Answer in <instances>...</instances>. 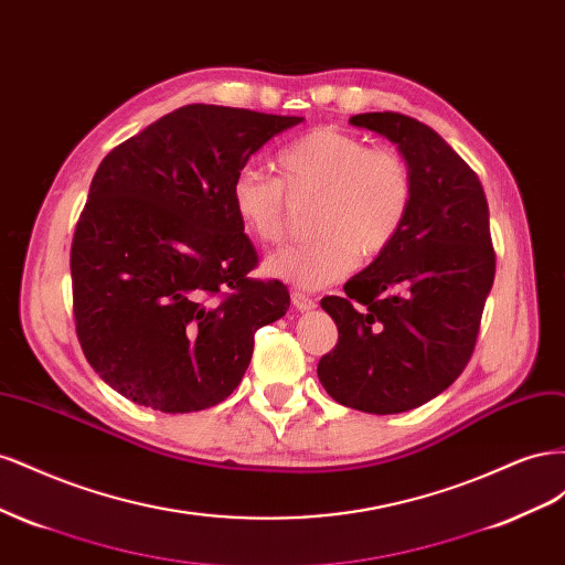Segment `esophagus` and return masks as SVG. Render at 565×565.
Masks as SVG:
<instances>
[{"instance_id":"esophagus-1","label":"esophagus","mask_w":565,"mask_h":565,"mask_svg":"<svg viewBox=\"0 0 565 565\" xmlns=\"http://www.w3.org/2000/svg\"><path fill=\"white\" fill-rule=\"evenodd\" d=\"M292 303H295V309L301 311V313L316 309V299L309 297L306 292H299V289H295V292H292Z\"/></svg>"}]
</instances>
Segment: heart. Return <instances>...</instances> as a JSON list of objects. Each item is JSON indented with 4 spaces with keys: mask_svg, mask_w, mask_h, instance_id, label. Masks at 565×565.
Listing matches in <instances>:
<instances>
[{
    "mask_svg": "<svg viewBox=\"0 0 565 565\" xmlns=\"http://www.w3.org/2000/svg\"><path fill=\"white\" fill-rule=\"evenodd\" d=\"M280 179L243 167L231 183L241 224L264 245H278L289 226V199L316 198L311 241L266 259L270 278L299 289H320L347 278L358 256L374 259L405 226L415 198L407 160L393 148H372L337 127L301 134L278 152Z\"/></svg>",
    "mask_w": 565,
    "mask_h": 565,
    "instance_id": "obj_1",
    "label": "heart"
}]
</instances>
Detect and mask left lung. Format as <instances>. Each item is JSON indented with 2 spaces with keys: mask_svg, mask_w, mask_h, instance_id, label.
<instances>
[{
  "mask_svg": "<svg viewBox=\"0 0 565 565\" xmlns=\"http://www.w3.org/2000/svg\"><path fill=\"white\" fill-rule=\"evenodd\" d=\"M398 146L415 198L386 252L320 306L339 330L320 358L330 396L370 415H396L446 391L467 367L494 280L488 200L473 169L419 119L351 117Z\"/></svg>",
  "mask_w": 565,
  "mask_h": 565,
  "instance_id": "left-lung-1",
  "label": "left lung"
}]
</instances>
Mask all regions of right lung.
Returning <instances> with one entry per match:
<instances>
[{"label":"right lung","instance_id":"obj_1","mask_svg":"<svg viewBox=\"0 0 565 565\" xmlns=\"http://www.w3.org/2000/svg\"><path fill=\"white\" fill-rule=\"evenodd\" d=\"M303 117L183 106L113 148L73 235L79 347L110 388L160 413L226 401L254 334L289 309L231 204V183Z\"/></svg>","mask_w":565,"mask_h":565}]
</instances>
